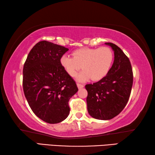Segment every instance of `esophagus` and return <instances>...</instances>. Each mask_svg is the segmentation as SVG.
Returning a JSON list of instances; mask_svg holds the SVG:
<instances>
[{
    "instance_id": "1",
    "label": "esophagus",
    "mask_w": 155,
    "mask_h": 155,
    "mask_svg": "<svg viewBox=\"0 0 155 155\" xmlns=\"http://www.w3.org/2000/svg\"><path fill=\"white\" fill-rule=\"evenodd\" d=\"M77 87L78 89H81L84 87V85L83 84H81V83H77Z\"/></svg>"
}]
</instances>
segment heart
<instances>
[{
	"label": "heart",
	"mask_w": 155,
	"mask_h": 155,
	"mask_svg": "<svg viewBox=\"0 0 155 155\" xmlns=\"http://www.w3.org/2000/svg\"><path fill=\"white\" fill-rule=\"evenodd\" d=\"M73 56L64 54L61 57L60 64L68 74L74 76L81 65V71L77 79L84 81L91 78L92 81L101 80L108 73L111 66L114 54L109 47L99 48H82L73 52Z\"/></svg>",
	"instance_id": "b5f03b06"
}]
</instances>
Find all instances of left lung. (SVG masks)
<instances>
[{"label": "left lung", "mask_w": 155, "mask_h": 155, "mask_svg": "<svg viewBox=\"0 0 155 155\" xmlns=\"http://www.w3.org/2000/svg\"><path fill=\"white\" fill-rule=\"evenodd\" d=\"M114 51V61L105 77L93 84H87V105L89 114L95 119L114 118L127 105L133 75L129 59L118 46L105 43Z\"/></svg>", "instance_id": "obj_1"}]
</instances>
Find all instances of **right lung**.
<instances>
[{"label":"right lung","instance_id":"add662e5","mask_svg":"<svg viewBox=\"0 0 155 155\" xmlns=\"http://www.w3.org/2000/svg\"><path fill=\"white\" fill-rule=\"evenodd\" d=\"M47 41L37 43L23 68V90L33 112L49 124L64 120L70 114L68 102L77 92L75 81L60 59L68 51Z\"/></svg>","mask_w":155,"mask_h":155}]
</instances>
